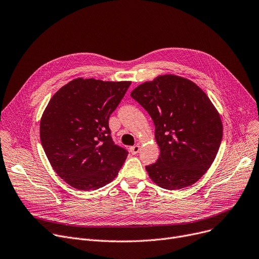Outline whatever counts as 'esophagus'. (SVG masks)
<instances>
[{
	"label": "esophagus",
	"instance_id": "esophagus-1",
	"mask_svg": "<svg viewBox=\"0 0 259 259\" xmlns=\"http://www.w3.org/2000/svg\"><path fill=\"white\" fill-rule=\"evenodd\" d=\"M141 150V146L140 145H135V146H132L130 147V152L132 154H138Z\"/></svg>",
	"mask_w": 259,
	"mask_h": 259
}]
</instances>
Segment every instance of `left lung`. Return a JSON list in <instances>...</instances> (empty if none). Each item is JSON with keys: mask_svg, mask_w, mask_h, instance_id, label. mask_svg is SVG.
Listing matches in <instances>:
<instances>
[{"mask_svg": "<svg viewBox=\"0 0 259 259\" xmlns=\"http://www.w3.org/2000/svg\"><path fill=\"white\" fill-rule=\"evenodd\" d=\"M150 114L160 154L146 170L157 186L179 190L195 184L214 161L223 139L220 112L194 81L158 75L131 92Z\"/></svg>", "mask_w": 259, "mask_h": 259, "instance_id": "1", "label": "left lung"}]
</instances>
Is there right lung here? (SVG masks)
Wrapping results in <instances>:
<instances>
[{
	"mask_svg": "<svg viewBox=\"0 0 259 259\" xmlns=\"http://www.w3.org/2000/svg\"><path fill=\"white\" fill-rule=\"evenodd\" d=\"M130 84L77 77L53 94L39 137L51 167L68 185L89 191L117 176L128 151L114 145L109 117Z\"/></svg>",
	"mask_w": 259,
	"mask_h": 259,
	"instance_id": "right-lung-1",
	"label": "right lung"
}]
</instances>
